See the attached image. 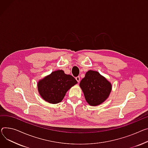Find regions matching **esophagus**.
Instances as JSON below:
<instances>
[{
	"label": "esophagus",
	"instance_id": "esophagus-1",
	"mask_svg": "<svg viewBox=\"0 0 148 148\" xmlns=\"http://www.w3.org/2000/svg\"><path fill=\"white\" fill-rule=\"evenodd\" d=\"M75 80L77 81L78 83H80V76H77L75 77Z\"/></svg>",
	"mask_w": 148,
	"mask_h": 148
}]
</instances>
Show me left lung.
I'll list each match as a JSON object with an SVG mask.
<instances>
[{"instance_id":"1","label":"left lung","mask_w":148,"mask_h":148,"mask_svg":"<svg viewBox=\"0 0 148 148\" xmlns=\"http://www.w3.org/2000/svg\"><path fill=\"white\" fill-rule=\"evenodd\" d=\"M80 86L86 102L91 106L102 103L109 97L112 84L97 71L89 70L82 80Z\"/></svg>"}]
</instances>
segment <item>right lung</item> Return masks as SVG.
I'll use <instances>...</instances> for the list:
<instances>
[{"label":"right lung","instance_id":"1","mask_svg":"<svg viewBox=\"0 0 148 148\" xmlns=\"http://www.w3.org/2000/svg\"><path fill=\"white\" fill-rule=\"evenodd\" d=\"M77 82L71 75L63 70H57L39 80L38 91L43 99L50 103H58L62 101L66 92Z\"/></svg>","mask_w":148,"mask_h":148}]
</instances>
